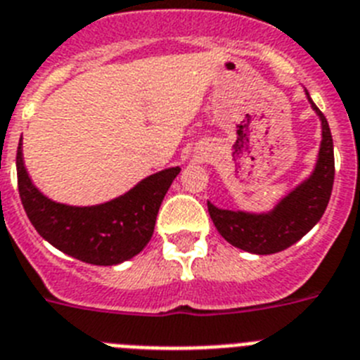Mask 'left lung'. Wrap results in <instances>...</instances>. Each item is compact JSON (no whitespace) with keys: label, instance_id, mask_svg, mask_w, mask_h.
I'll return each mask as SVG.
<instances>
[{"label":"left lung","instance_id":"1","mask_svg":"<svg viewBox=\"0 0 360 360\" xmlns=\"http://www.w3.org/2000/svg\"><path fill=\"white\" fill-rule=\"evenodd\" d=\"M309 105L321 120L322 140L311 173L285 193L268 211L222 210L207 200V211L217 231L227 242L253 255H273L288 250L313 229L330 202L335 178L333 138L326 116L313 103L304 89Z\"/></svg>","mask_w":360,"mask_h":360}]
</instances>
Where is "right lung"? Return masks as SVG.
Returning <instances> with one entry per match:
<instances>
[{
    "label": "right lung",
    "mask_w": 360,
    "mask_h": 360,
    "mask_svg": "<svg viewBox=\"0 0 360 360\" xmlns=\"http://www.w3.org/2000/svg\"><path fill=\"white\" fill-rule=\"evenodd\" d=\"M16 169L21 204L36 231L61 253L94 266L131 260L149 244L162 200L180 173L178 165L162 169L112 200L70 205L52 200L34 186L21 140Z\"/></svg>",
    "instance_id": "right-lung-1"
}]
</instances>
